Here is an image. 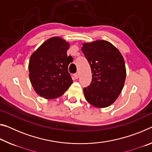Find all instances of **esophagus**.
<instances>
[{
	"instance_id": "obj_1",
	"label": "esophagus",
	"mask_w": 152,
	"mask_h": 152,
	"mask_svg": "<svg viewBox=\"0 0 152 152\" xmlns=\"http://www.w3.org/2000/svg\"><path fill=\"white\" fill-rule=\"evenodd\" d=\"M74 76V78H75L76 79H78L79 78V74L78 73L75 74Z\"/></svg>"
}]
</instances>
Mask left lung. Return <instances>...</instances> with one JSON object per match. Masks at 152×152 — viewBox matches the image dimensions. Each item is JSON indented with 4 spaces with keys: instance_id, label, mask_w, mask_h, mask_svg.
Listing matches in <instances>:
<instances>
[{
    "instance_id": "obj_1",
    "label": "left lung",
    "mask_w": 152,
    "mask_h": 152,
    "mask_svg": "<svg viewBox=\"0 0 152 152\" xmlns=\"http://www.w3.org/2000/svg\"><path fill=\"white\" fill-rule=\"evenodd\" d=\"M81 49L93 74L90 85L83 89L86 100L96 107L110 106L124 87L126 72L123 56L103 40L83 43Z\"/></svg>"
}]
</instances>
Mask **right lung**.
I'll use <instances>...</instances> for the list:
<instances>
[{"instance_id":"obj_1","label":"right lung","mask_w":152,"mask_h":152,"mask_svg":"<svg viewBox=\"0 0 152 152\" xmlns=\"http://www.w3.org/2000/svg\"><path fill=\"white\" fill-rule=\"evenodd\" d=\"M69 43L55 37L45 41L30 56L29 78L34 90L47 99L57 98L67 91L73 80L68 72L71 63L67 55Z\"/></svg>"}]
</instances>
